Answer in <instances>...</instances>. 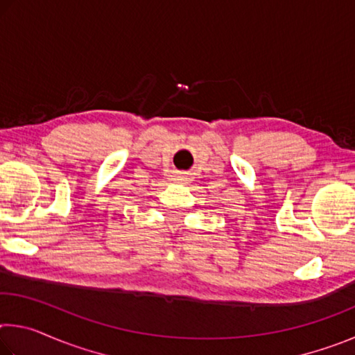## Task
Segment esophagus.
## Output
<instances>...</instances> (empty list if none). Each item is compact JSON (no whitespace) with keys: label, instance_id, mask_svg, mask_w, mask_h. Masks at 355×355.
Returning a JSON list of instances; mask_svg holds the SVG:
<instances>
[{"label":"esophagus","instance_id":"obj_1","mask_svg":"<svg viewBox=\"0 0 355 355\" xmlns=\"http://www.w3.org/2000/svg\"><path fill=\"white\" fill-rule=\"evenodd\" d=\"M173 182H177V183H184L186 182V175L184 173H182V172H178V173H175V175H173Z\"/></svg>","mask_w":355,"mask_h":355}]
</instances>
